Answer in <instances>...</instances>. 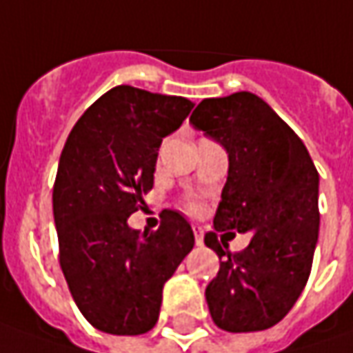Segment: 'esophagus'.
I'll return each instance as SVG.
<instances>
[{
    "instance_id": "34e87169",
    "label": "esophagus",
    "mask_w": 353,
    "mask_h": 353,
    "mask_svg": "<svg viewBox=\"0 0 353 353\" xmlns=\"http://www.w3.org/2000/svg\"><path fill=\"white\" fill-rule=\"evenodd\" d=\"M192 230H194V239H196V245H202V243H204V232H202V228L194 225Z\"/></svg>"
}]
</instances>
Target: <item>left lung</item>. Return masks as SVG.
I'll list each match as a JSON object with an SVG mask.
<instances>
[{"label":"left lung","instance_id":"left-lung-1","mask_svg":"<svg viewBox=\"0 0 353 353\" xmlns=\"http://www.w3.org/2000/svg\"><path fill=\"white\" fill-rule=\"evenodd\" d=\"M190 123L220 143L230 161L214 232L204 236L224 257L206 287L212 320L225 332L267 330L287 316L310 275L319 170L301 137L251 92L202 100ZM232 229L252 234L243 252L225 251Z\"/></svg>","mask_w":353,"mask_h":353}]
</instances>
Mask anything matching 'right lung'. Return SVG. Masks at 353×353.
Returning <instances> with one entry per match:
<instances>
[{"label": "right lung", "instance_id": "right-lung-1", "mask_svg": "<svg viewBox=\"0 0 353 353\" xmlns=\"http://www.w3.org/2000/svg\"><path fill=\"white\" fill-rule=\"evenodd\" d=\"M192 108L183 96L116 86L90 105L64 143L52 188L61 269L84 319L105 334L149 332L165 283L194 248L179 212H163L151 234L128 224L153 188L161 143Z\"/></svg>", "mask_w": 353, "mask_h": 353}]
</instances>
